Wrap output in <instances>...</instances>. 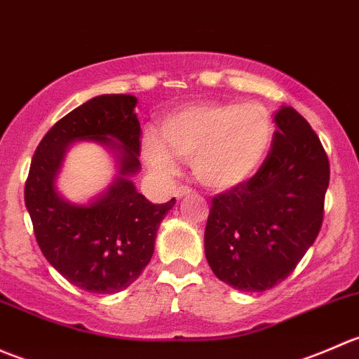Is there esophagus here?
<instances>
[{
  "mask_svg": "<svg viewBox=\"0 0 359 359\" xmlns=\"http://www.w3.org/2000/svg\"><path fill=\"white\" fill-rule=\"evenodd\" d=\"M189 194H193V189L191 187H186V186H180L175 189V198L177 200H182V198L189 196Z\"/></svg>",
  "mask_w": 359,
  "mask_h": 359,
  "instance_id": "obj_1",
  "label": "esophagus"
}]
</instances>
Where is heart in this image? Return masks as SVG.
I'll return each instance as SVG.
<instances>
[{
  "label": "heart",
  "instance_id": "obj_1",
  "mask_svg": "<svg viewBox=\"0 0 359 359\" xmlns=\"http://www.w3.org/2000/svg\"><path fill=\"white\" fill-rule=\"evenodd\" d=\"M273 133V116L259 102H191L163 119L159 137H144L142 154L158 175H172L177 156L191 159L206 187L233 189L262 166Z\"/></svg>",
  "mask_w": 359,
  "mask_h": 359
}]
</instances>
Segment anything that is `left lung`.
I'll use <instances>...</instances> for the list:
<instances>
[{
	"mask_svg": "<svg viewBox=\"0 0 359 359\" xmlns=\"http://www.w3.org/2000/svg\"><path fill=\"white\" fill-rule=\"evenodd\" d=\"M278 130L259 172L212 200L205 255L213 274L240 292L283 281L316 240L323 222L330 163L295 109L274 112Z\"/></svg>",
	"mask_w": 359,
	"mask_h": 359,
	"instance_id": "obj_1",
	"label": "left lung"
}]
</instances>
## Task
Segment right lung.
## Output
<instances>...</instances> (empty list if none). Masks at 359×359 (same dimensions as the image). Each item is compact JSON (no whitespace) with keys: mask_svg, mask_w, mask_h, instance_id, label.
Here are the masks:
<instances>
[{"mask_svg":"<svg viewBox=\"0 0 359 359\" xmlns=\"http://www.w3.org/2000/svg\"><path fill=\"white\" fill-rule=\"evenodd\" d=\"M137 97L111 93L90 99L48 130L32 156L25 208L45 259L81 290L118 293L140 276L154 253L158 227L175 200L154 205L137 191L140 130ZM76 142L102 145L116 165L106 190L86 203L69 202L56 180Z\"/></svg>","mask_w":359,"mask_h":359,"instance_id":"right-lung-1","label":"right lung"}]
</instances>
